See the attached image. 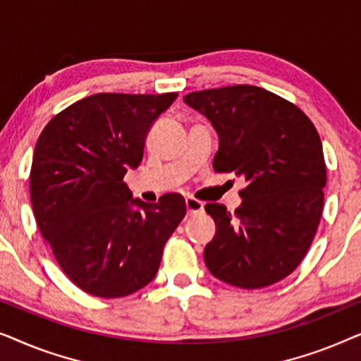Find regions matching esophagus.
Here are the masks:
<instances>
[{"label": "esophagus", "mask_w": 361, "mask_h": 361, "mask_svg": "<svg viewBox=\"0 0 361 361\" xmlns=\"http://www.w3.org/2000/svg\"><path fill=\"white\" fill-rule=\"evenodd\" d=\"M185 209H187V215H197L204 212V204H202L200 200L194 199V197H187Z\"/></svg>", "instance_id": "1"}]
</instances>
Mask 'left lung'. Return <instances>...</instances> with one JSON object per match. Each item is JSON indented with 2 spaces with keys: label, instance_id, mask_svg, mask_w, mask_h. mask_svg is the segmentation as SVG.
I'll return each mask as SVG.
<instances>
[{
  "label": "left lung",
  "instance_id": "1",
  "mask_svg": "<svg viewBox=\"0 0 361 361\" xmlns=\"http://www.w3.org/2000/svg\"><path fill=\"white\" fill-rule=\"evenodd\" d=\"M184 103L219 135L214 169L246 180L233 214L205 205L216 226L207 268L241 289L278 283L304 259L322 216L327 172L317 130L293 103L253 85L192 92Z\"/></svg>",
  "mask_w": 361,
  "mask_h": 361
}]
</instances>
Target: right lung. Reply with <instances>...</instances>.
I'll return each mask as SVG.
<instances>
[{
  "instance_id": "add662e5",
  "label": "right lung",
  "mask_w": 361,
  "mask_h": 361,
  "mask_svg": "<svg viewBox=\"0 0 361 361\" xmlns=\"http://www.w3.org/2000/svg\"><path fill=\"white\" fill-rule=\"evenodd\" d=\"M176 98L97 93L54 116L39 136L29 184L34 216L63 273L88 294L125 298L149 284L185 216L182 195L146 204L123 182Z\"/></svg>"
}]
</instances>
